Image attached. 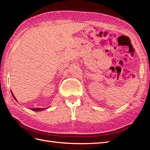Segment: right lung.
<instances>
[{
  "label": "right lung",
  "mask_w": 150,
  "mask_h": 150,
  "mask_svg": "<svg viewBox=\"0 0 150 150\" xmlns=\"http://www.w3.org/2000/svg\"><path fill=\"white\" fill-rule=\"evenodd\" d=\"M11 94H12V96L13 97V98H15V99L17 100V99H16V98L15 97V96L13 95V92L12 91H11ZM46 110L45 108H33V109H31V110H33V111H42V110Z\"/></svg>",
  "instance_id": "right-lung-1"
}]
</instances>
